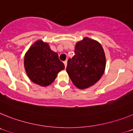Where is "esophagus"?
Returning <instances> with one entry per match:
<instances>
[{
	"label": "esophagus",
	"instance_id": "obj_1",
	"mask_svg": "<svg viewBox=\"0 0 133 133\" xmlns=\"http://www.w3.org/2000/svg\"><path fill=\"white\" fill-rule=\"evenodd\" d=\"M64 66H65V68L66 67V66H67V61L66 60L65 61H64Z\"/></svg>",
	"mask_w": 133,
	"mask_h": 133
}]
</instances>
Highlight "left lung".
Masks as SVG:
<instances>
[{"mask_svg":"<svg viewBox=\"0 0 133 133\" xmlns=\"http://www.w3.org/2000/svg\"><path fill=\"white\" fill-rule=\"evenodd\" d=\"M75 53L68 60L66 72L76 87L88 89L104 74L106 67L104 49L98 41L84 37L76 43Z\"/></svg>","mask_w":133,"mask_h":133,"instance_id":"1","label":"left lung"}]
</instances>
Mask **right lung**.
Instances as JSON below:
<instances>
[{"label": "right lung", "mask_w": 133, "mask_h": 133, "mask_svg": "<svg viewBox=\"0 0 133 133\" xmlns=\"http://www.w3.org/2000/svg\"><path fill=\"white\" fill-rule=\"evenodd\" d=\"M24 66L29 79L41 87L52 84L57 74L64 69L58 54L51 50L49 43L42 40L35 42L27 50Z\"/></svg>", "instance_id": "obj_1"}]
</instances>
